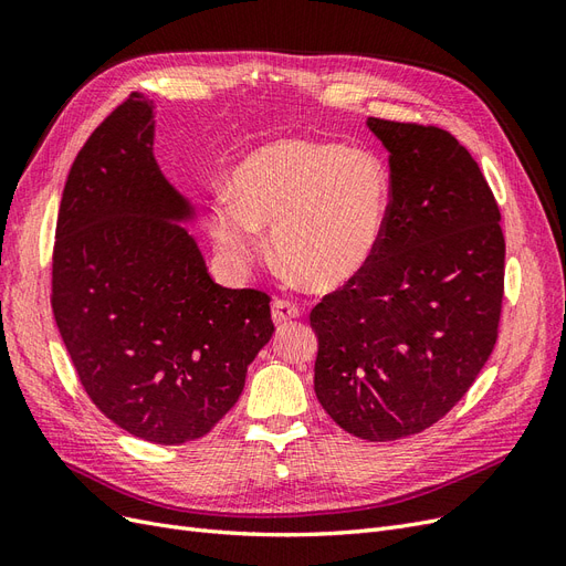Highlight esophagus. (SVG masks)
I'll return each instance as SVG.
<instances>
[{"mask_svg":"<svg viewBox=\"0 0 566 566\" xmlns=\"http://www.w3.org/2000/svg\"><path fill=\"white\" fill-rule=\"evenodd\" d=\"M302 310L295 302H287V300H276L271 304V318L276 325H285L293 318H300Z\"/></svg>","mask_w":566,"mask_h":566,"instance_id":"1","label":"esophagus"}]
</instances>
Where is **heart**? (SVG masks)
<instances>
[{
  "instance_id": "1",
  "label": "heart",
  "mask_w": 566,
  "mask_h": 566,
  "mask_svg": "<svg viewBox=\"0 0 566 566\" xmlns=\"http://www.w3.org/2000/svg\"><path fill=\"white\" fill-rule=\"evenodd\" d=\"M391 181L378 156L328 142L281 139L235 167L231 193L212 202L210 233L231 262L248 264L273 229L279 262L316 290L361 276L380 248Z\"/></svg>"
}]
</instances>
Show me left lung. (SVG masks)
Wrapping results in <instances>:
<instances>
[{"label":"left lung","instance_id":"left-lung-1","mask_svg":"<svg viewBox=\"0 0 566 566\" xmlns=\"http://www.w3.org/2000/svg\"><path fill=\"white\" fill-rule=\"evenodd\" d=\"M389 150L382 241L361 276L312 310L314 389L342 430L394 441L465 397L499 339L505 287L501 210L447 129L368 117Z\"/></svg>","mask_w":566,"mask_h":566}]
</instances>
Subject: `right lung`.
<instances>
[{"label":"right lung","instance_id":"obj_1","mask_svg":"<svg viewBox=\"0 0 566 566\" xmlns=\"http://www.w3.org/2000/svg\"><path fill=\"white\" fill-rule=\"evenodd\" d=\"M188 202L153 158V106L129 94L65 179L51 310L96 408L153 443L208 434L245 387L273 333L262 290L214 283Z\"/></svg>","mask_w":566,"mask_h":566}]
</instances>
